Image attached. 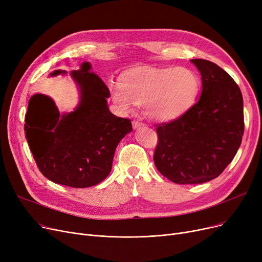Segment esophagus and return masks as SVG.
I'll list each match as a JSON object with an SVG mask.
<instances>
[{"instance_id": "esophagus-1", "label": "esophagus", "mask_w": 262, "mask_h": 262, "mask_svg": "<svg viewBox=\"0 0 262 262\" xmlns=\"http://www.w3.org/2000/svg\"><path fill=\"white\" fill-rule=\"evenodd\" d=\"M133 126H134V128L136 129V128H139V127L144 126V124H143L142 122H139V121H134V122H133Z\"/></svg>"}]
</instances>
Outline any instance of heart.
Listing matches in <instances>:
<instances>
[{"mask_svg":"<svg viewBox=\"0 0 262 262\" xmlns=\"http://www.w3.org/2000/svg\"><path fill=\"white\" fill-rule=\"evenodd\" d=\"M200 88V78L190 69L140 66L121 76L120 84L112 88V99L123 112L144 105L149 119L171 122L193 106Z\"/></svg>","mask_w":262,"mask_h":262,"instance_id":"obj_1","label":"heart"}]
</instances>
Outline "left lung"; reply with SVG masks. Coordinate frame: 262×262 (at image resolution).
I'll use <instances>...</instances> for the list:
<instances>
[{"mask_svg":"<svg viewBox=\"0 0 262 262\" xmlns=\"http://www.w3.org/2000/svg\"><path fill=\"white\" fill-rule=\"evenodd\" d=\"M202 76L200 100L172 122L157 125V170L175 184H203L221 174L236 156L244 132L239 86L217 64L191 59Z\"/></svg>","mask_w":262,"mask_h":262,"instance_id":"8db88e82","label":"left lung"}]
</instances>
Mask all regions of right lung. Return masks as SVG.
I'll return each mask as SVG.
<instances>
[{"instance_id": "add662e5", "label": "right lung", "mask_w": 262, "mask_h": 262, "mask_svg": "<svg viewBox=\"0 0 262 262\" xmlns=\"http://www.w3.org/2000/svg\"><path fill=\"white\" fill-rule=\"evenodd\" d=\"M89 62L70 73L79 92L73 112L60 114L54 101L34 94L24 132L37 166L48 180L72 188L100 184L109 175L119 142L133 130L130 120L110 113L109 90ZM67 74L55 70L50 76Z\"/></svg>"}]
</instances>
